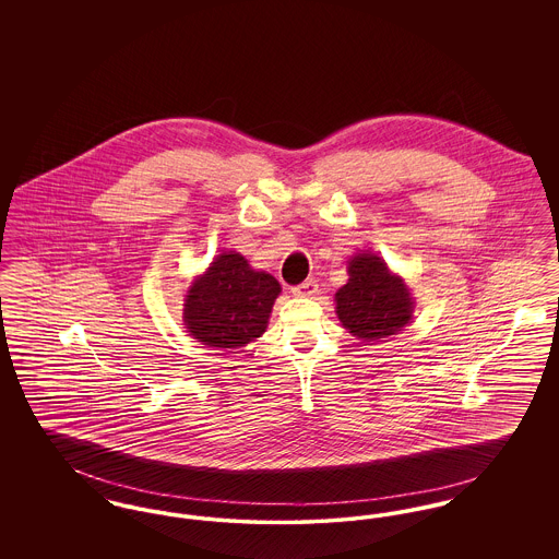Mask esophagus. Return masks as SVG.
Listing matches in <instances>:
<instances>
[{
	"label": "esophagus",
	"mask_w": 559,
	"mask_h": 559,
	"mask_svg": "<svg viewBox=\"0 0 559 559\" xmlns=\"http://www.w3.org/2000/svg\"><path fill=\"white\" fill-rule=\"evenodd\" d=\"M292 293L295 297H312L319 293V285H317V281L310 278V281H304L301 285L293 287Z\"/></svg>",
	"instance_id": "34e87169"
}]
</instances>
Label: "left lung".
<instances>
[{"instance_id":"left-lung-1","label":"left lung","mask_w":559,"mask_h":559,"mask_svg":"<svg viewBox=\"0 0 559 559\" xmlns=\"http://www.w3.org/2000/svg\"><path fill=\"white\" fill-rule=\"evenodd\" d=\"M347 274L346 285L335 293V312L352 335L383 342L413 320V295L379 255L356 253Z\"/></svg>"}]
</instances>
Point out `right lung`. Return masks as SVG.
<instances>
[{
  "mask_svg": "<svg viewBox=\"0 0 559 559\" xmlns=\"http://www.w3.org/2000/svg\"><path fill=\"white\" fill-rule=\"evenodd\" d=\"M278 293L272 274L253 270L237 251H224L190 285L182 319L203 346L235 349L264 335Z\"/></svg>",
  "mask_w": 559,
  "mask_h": 559,
  "instance_id": "obj_1",
  "label": "right lung"
}]
</instances>
